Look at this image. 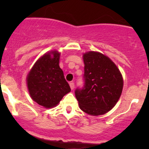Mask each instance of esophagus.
<instances>
[{
	"mask_svg": "<svg viewBox=\"0 0 149 149\" xmlns=\"http://www.w3.org/2000/svg\"><path fill=\"white\" fill-rule=\"evenodd\" d=\"M69 85H70V88H71V90H73V88H74L75 84L73 82H70V83H69Z\"/></svg>",
	"mask_w": 149,
	"mask_h": 149,
	"instance_id": "obj_1",
	"label": "esophagus"
}]
</instances>
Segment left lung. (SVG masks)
Here are the masks:
<instances>
[{"label": "left lung", "instance_id": "1", "mask_svg": "<svg viewBox=\"0 0 149 149\" xmlns=\"http://www.w3.org/2000/svg\"><path fill=\"white\" fill-rule=\"evenodd\" d=\"M83 59L84 85L75 91L79 107L90 115H104L115 107L120 97L123 76L110 58L100 52H86Z\"/></svg>", "mask_w": 149, "mask_h": 149}]
</instances>
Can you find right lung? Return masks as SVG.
Listing matches in <instances>:
<instances>
[{
  "mask_svg": "<svg viewBox=\"0 0 149 149\" xmlns=\"http://www.w3.org/2000/svg\"><path fill=\"white\" fill-rule=\"evenodd\" d=\"M60 52H47L37 60L26 78L31 98L45 108H52L70 91L59 66Z\"/></svg>",
  "mask_w": 149,
  "mask_h": 149,
  "instance_id": "1",
  "label": "right lung"
}]
</instances>
